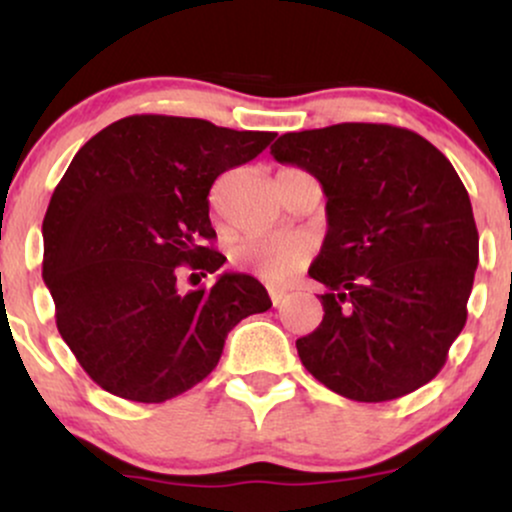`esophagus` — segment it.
<instances>
[{
    "label": "esophagus",
    "mask_w": 512,
    "mask_h": 512,
    "mask_svg": "<svg viewBox=\"0 0 512 512\" xmlns=\"http://www.w3.org/2000/svg\"><path fill=\"white\" fill-rule=\"evenodd\" d=\"M284 296H286L284 291H281V289H274V286H269V298H272V303H274V305H279L281 301H284Z\"/></svg>",
    "instance_id": "esophagus-1"
}]
</instances>
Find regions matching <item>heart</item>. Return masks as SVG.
Masks as SVG:
<instances>
[{
    "label": "heart",
    "instance_id": "b5f03b06",
    "mask_svg": "<svg viewBox=\"0 0 512 512\" xmlns=\"http://www.w3.org/2000/svg\"><path fill=\"white\" fill-rule=\"evenodd\" d=\"M233 262L267 284H286L308 262L310 245L298 236H250L233 248Z\"/></svg>",
    "mask_w": 512,
    "mask_h": 512
}]
</instances>
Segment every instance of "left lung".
Here are the masks:
<instances>
[{
	"label": "left lung",
	"mask_w": 512,
	"mask_h": 512,
	"mask_svg": "<svg viewBox=\"0 0 512 512\" xmlns=\"http://www.w3.org/2000/svg\"><path fill=\"white\" fill-rule=\"evenodd\" d=\"M279 163L327 197L308 274L327 286L320 327L296 342L308 373L354 402H390L445 366L479 264L472 202L452 163L416 132L373 122L281 134Z\"/></svg>",
	"instance_id": "1"
}]
</instances>
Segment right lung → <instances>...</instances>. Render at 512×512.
Instances as JSON below:
<instances>
[{"label":"right lung","mask_w":512,"mask_h":512,"mask_svg":"<svg viewBox=\"0 0 512 512\" xmlns=\"http://www.w3.org/2000/svg\"><path fill=\"white\" fill-rule=\"evenodd\" d=\"M274 132L197 117L129 115L81 146L43 219V279L57 330L105 392L156 404L202 383L228 332L272 308L255 276L223 272L182 293L178 272L223 267L209 190Z\"/></svg>","instance_id":"1"}]
</instances>
